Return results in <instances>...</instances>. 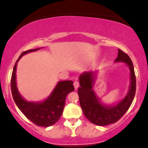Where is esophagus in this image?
Segmentation results:
<instances>
[{
  "label": "esophagus",
  "instance_id": "esophagus-1",
  "mask_svg": "<svg viewBox=\"0 0 148 148\" xmlns=\"http://www.w3.org/2000/svg\"><path fill=\"white\" fill-rule=\"evenodd\" d=\"M74 88H75V89L76 90L78 88H79V83L78 82V81H74Z\"/></svg>",
  "mask_w": 148,
  "mask_h": 148
}]
</instances>
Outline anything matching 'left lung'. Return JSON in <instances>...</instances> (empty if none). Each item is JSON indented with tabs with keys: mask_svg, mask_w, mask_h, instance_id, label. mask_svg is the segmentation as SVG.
<instances>
[{
	"mask_svg": "<svg viewBox=\"0 0 148 148\" xmlns=\"http://www.w3.org/2000/svg\"><path fill=\"white\" fill-rule=\"evenodd\" d=\"M115 62L126 64L130 71V83L126 96L119 101L106 104L97 96L93 87L97 71L84 72L79 76L80 87L78 89L79 102L85 116L92 124L106 126L115 123L126 113L133 101L136 93V76L132 61L127 54L118 49V57Z\"/></svg>",
	"mask_w": 148,
	"mask_h": 148,
	"instance_id": "8db88e82",
	"label": "left lung"
}]
</instances>
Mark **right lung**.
Segmentation results:
<instances>
[{
    "instance_id": "right-lung-1",
    "label": "right lung",
    "mask_w": 148,
    "mask_h": 148,
    "mask_svg": "<svg viewBox=\"0 0 148 148\" xmlns=\"http://www.w3.org/2000/svg\"><path fill=\"white\" fill-rule=\"evenodd\" d=\"M41 48L30 49L23 51L16 60L13 68L11 78V90L13 99L19 110L27 118L38 126L48 127L58 121L63 111L67 95L74 91L72 81H60L58 82L48 97L41 101H29L25 100L18 90L16 85L17 62L23 56L36 51Z\"/></svg>"
}]
</instances>
